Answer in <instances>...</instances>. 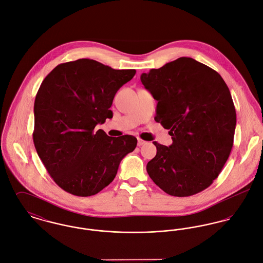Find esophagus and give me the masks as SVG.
<instances>
[{
    "label": "esophagus",
    "mask_w": 263,
    "mask_h": 263,
    "mask_svg": "<svg viewBox=\"0 0 263 263\" xmlns=\"http://www.w3.org/2000/svg\"><path fill=\"white\" fill-rule=\"evenodd\" d=\"M137 144L138 146H142L145 144V141L144 140H142V139H140V138H138V140H137Z\"/></svg>",
    "instance_id": "esophagus-1"
}]
</instances>
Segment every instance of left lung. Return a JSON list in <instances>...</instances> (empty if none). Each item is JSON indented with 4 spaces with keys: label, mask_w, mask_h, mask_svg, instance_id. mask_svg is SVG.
<instances>
[{
    "label": "left lung",
    "mask_w": 263,
    "mask_h": 263,
    "mask_svg": "<svg viewBox=\"0 0 263 263\" xmlns=\"http://www.w3.org/2000/svg\"><path fill=\"white\" fill-rule=\"evenodd\" d=\"M158 102L155 121L170 130L172 145L157 143L146 165L163 192L189 197L209 187L233 147L236 111L230 90L211 67L179 58L140 77Z\"/></svg>",
    "instance_id": "obj_1"
}]
</instances>
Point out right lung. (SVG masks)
<instances>
[{"mask_svg":"<svg viewBox=\"0 0 263 263\" xmlns=\"http://www.w3.org/2000/svg\"><path fill=\"white\" fill-rule=\"evenodd\" d=\"M135 69H114L92 59L59 64L34 103L33 141L45 168L63 191L89 197L109 185L121 160L137 145L132 135L110 137L98 124L113 117L118 89Z\"/></svg>","mask_w":263,"mask_h":263,"instance_id":"1","label":"right lung"}]
</instances>
